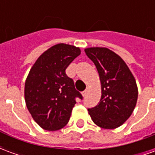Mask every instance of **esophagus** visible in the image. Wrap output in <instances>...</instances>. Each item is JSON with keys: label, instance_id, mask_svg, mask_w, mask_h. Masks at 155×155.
Here are the masks:
<instances>
[{"label": "esophagus", "instance_id": "obj_1", "mask_svg": "<svg viewBox=\"0 0 155 155\" xmlns=\"http://www.w3.org/2000/svg\"><path fill=\"white\" fill-rule=\"evenodd\" d=\"M88 91H89V90H88V88H87V89H86L85 91H83V92H82V95H83L84 97V96H85V95H86V94H87Z\"/></svg>", "mask_w": 155, "mask_h": 155}]
</instances>
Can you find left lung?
I'll return each instance as SVG.
<instances>
[{
  "label": "left lung",
  "instance_id": "obj_1",
  "mask_svg": "<svg viewBox=\"0 0 155 155\" xmlns=\"http://www.w3.org/2000/svg\"><path fill=\"white\" fill-rule=\"evenodd\" d=\"M84 52L96 66L101 83V98L88 109L91 119L103 129H115L126 121L135 108L138 87L123 59L104 47H91Z\"/></svg>",
  "mask_w": 155,
  "mask_h": 155
}]
</instances>
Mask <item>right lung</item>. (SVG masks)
<instances>
[{"mask_svg":"<svg viewBox=\"0 0 155 155\" xmlns=\"http://www.w3.org/2000/svg\"><path fill=\"white\" fill-rule=\"evenodd\" d=\"M81 54V49L71 45H54L36 60L25 83L26 107L39 125L55 131L69 122L75 98L82 99L65 70Z\"/></svg>","mask_w":155,"mask_h":155,"instance_id":"obj_1","label":"right lung"}]
</instances>
